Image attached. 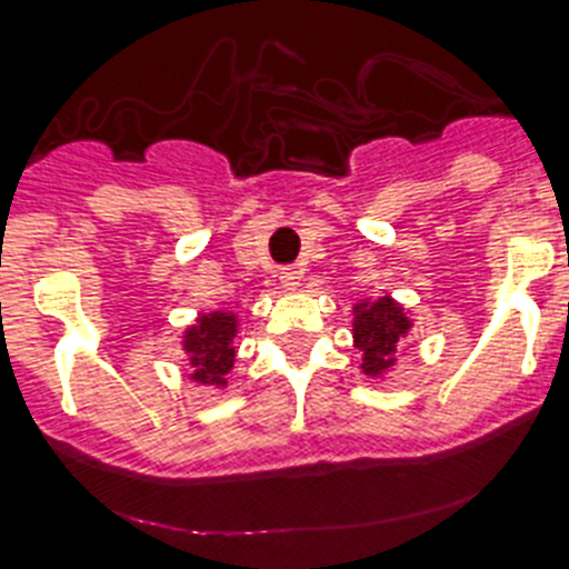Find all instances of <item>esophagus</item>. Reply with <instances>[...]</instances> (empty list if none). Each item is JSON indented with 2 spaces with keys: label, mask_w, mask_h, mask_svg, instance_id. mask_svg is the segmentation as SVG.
Wrapping results in <instances>:
<instances>
[{
  "label": "esophagus",
  "mask_w": 569,
  "mask_h": 569,
  "mask_svg": "<svg viewBox=\"0 0 569 569\" xmlns=\"http://www.w3.org/2000/svg\"><path fill=\"white\" fill-rule=\"evenodd\" d=\"M300 277H303V271L300 269H283L280 271V286H283L286 292H295L300 286Z\"/></svg>",
  "instance_id": "obj_1"
}]
</instances>
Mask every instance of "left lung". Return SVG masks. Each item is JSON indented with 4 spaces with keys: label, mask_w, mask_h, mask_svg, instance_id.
<instances>
[{
    "label": "left lung",
    "mask_w": 569,
    "mask_h": 569,
    "mask_svg": "<svg viewBox=\"0 0 569 569\" xmlns=\"http://www.w3.org/2000/svg\"><path fill=\"white\" fill-rule=\"evenodd\" d=\"M410 321L408 309L396 303L390 295L379 300H358L352 307V343L361 350V370L370 379L381 376L396 367V350L408 338Z\"/></svg>",
    "instance_id": "obj_1"
}]
</instances>
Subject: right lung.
I'll return each mask as SVG.
<instances>
[{"instance_id": "add662e5", "label": "right lung", "mask_w": 569, "mask_h": 569, "mask_svg": "<svg viewBox=\"0 0 569 569\" xmlns=\"http://www.w3.org/2000/svg\"><path fill=\"white\" fill-rule=\"evenodd\" d=\"M237 315L217 309V312H202L181 332V350L190 361V381L204 385V388H226L237 350Z\"/></svg>"}]
</instances>
